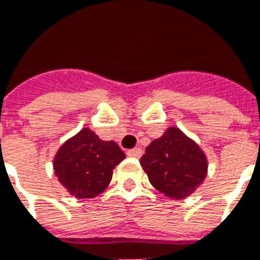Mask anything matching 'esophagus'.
<instances>
[{"instance_id": "34e87169", "label": "esophagus", "mask_w": 260, "mask_h": 260, "mask_svg": "<svg viewBox=\"0 0 260 260\" xmlns=\"http://www.w3.org/2000/svg\"><path fill=\"white\" fill-rule=\"evenodd\" d=\"M127 156H128V157L140 158L141 156H142V149H140V148L132 149V150H128V152H127Z\"/></svg>"}]
</instances>
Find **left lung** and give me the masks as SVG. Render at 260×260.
<instances>
[{
    "label": "left lung",
    "instance_id": "1",
    "mask_svg": "<svg viewBox=\"0 0 260 260\" xmlns=\"http://www.w3.org/2000/svg\"><path fill=\"white\" fill-rule=\"evenodd\" d=\"M140 162L150 184L174 199L190 197L203 183L209 167L201 146L175 126L150 142Z\"/></svg>",
    "mask_w": 260,
    "mask_h": 260
}]
</instances>
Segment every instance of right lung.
Masks as SVG:
<instances>
[{
    "label": "right lung",
    "instance_id": "1",
    "mask_svg": "<svg viewBox=\"0 0 260 260\" xmlns=\"http://www.w3.org/2000/svg\"><path fill=\"white\" fill-rule=\"evenodd\" d=\"M124 156L114 141H103L89 127L65 141L54 156L58 182L76 198H94L111 182L112 171Z\"/></svg>",
    "mask_w": 260,
    "mask_h": 260
}]
</instances>
